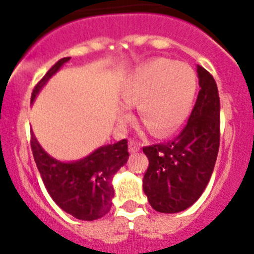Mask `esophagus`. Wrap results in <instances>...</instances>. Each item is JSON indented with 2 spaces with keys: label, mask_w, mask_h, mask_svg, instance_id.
<instances>
[{
  "label": "esophagus",
  "mask_w": 254,
  "mask_h": 254,
  "mask_svg": "<svg viewBox=\"0 0 254 254\" xmlns=\"http://www.w3.org/2000/svg\"><path fill=\"white\" fill-rule=\"evenodd\" d=\"M128 150L129 152H136L140 150V143L137 142V141L134 140H129L128 142Z\"/></svg>",
  "instance_id": "esophagus-1"
}]
</instances>
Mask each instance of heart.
Wrapping results in <instances>:
<instances>
[{
	"mask_svg": "<svg viewBox=\"0 0 254 254\" xmlns=\"http://www.w3.org/2000/svg\"><path fill=\"white\" fill-rule=\"evenodd\" d=\"M196 91L197 76L192 67L156 58L126 78L121 95L126 103L136 105L138 121L150 133L164 136L185 122Z\"/></svg>",
	"mask_w": 254,
	"mask_h": 254,
	"instance_id": "1",
	"label": "heart"
}]
</instances>
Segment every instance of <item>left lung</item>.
<instances>
[{
	"label": "left lung",
	"mask_w": 254,
	"mask_h": 254,
	"mask_svg": "<svg viewBox=\"0 0 254 254\" xmlns=\"http://www.w3.org/2000/svg\"><path fill=\"white\" fill-rule=\"evenodd\" d=\"M198 96L187 125L174 140L143 146L149 167L143 192L151 207L176 214L193 205L211 178L220 145V98L207 69L197 66Z\"/></svg>",
	"instance_id": "8db88e82"
}]
</instances>
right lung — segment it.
<instances>
[{
    "label": "right lung",
    "mask_w": 254,
    "mask_h": 254,
    "mask_svg": "<svg viewBox=\"0 0 254 254\" xmlns=\"http://www.w3.org/2000/svg\"><path fill=\"white\" fill-rule=\"evenodd\" d=\"M67 61L69 57L61 58L40 78L31 93V103ZM30 146L49 196L62 210L85 221L100 219L109 212L114 197L112 179L129 156L127 140L100 147L75 163H61L51 158L33 133L30 134Z\"/></svg>",
    "instance_id": "obj_1"
}]
</instances>
